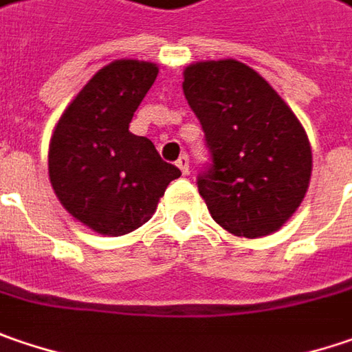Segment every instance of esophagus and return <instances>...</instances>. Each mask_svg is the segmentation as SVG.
Instances as JSON below:
<instances>
[{"mask_svg": "<svg viewBox=\"0 0 352 352\" xmlns=\"http://www.w3.org/2000/svg\"><path fill=\"white\" fill-rule=\"evenodd\" d=\"M176 166L182 170V174H184V176H188V174H190V158H188V154H182V156L178 158Z\"/></svg>", "mask_w": 352, "mask_h": 352, "instance_id": "obj_1", "label": "esophagus"}]
</instances>
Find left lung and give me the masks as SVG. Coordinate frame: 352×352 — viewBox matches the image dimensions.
<instances>
[{"instance_id": "obj_1", "label": "left lung", "mask_w": 352, "mask_h": 352, "mask_svg": "<svg viewBox=\"0 0 352 352\" xmlns=\"http://www.w3.org/2000/svg\"><path fill=\"white\" fill-rule=\"evenodd\" d=\"M182 89L212 156L198 176L212 218L239 237L277 232L311 180L313 156L299 118L267 80L236 59L188 65Z\"/></svg>"}]
</instances>
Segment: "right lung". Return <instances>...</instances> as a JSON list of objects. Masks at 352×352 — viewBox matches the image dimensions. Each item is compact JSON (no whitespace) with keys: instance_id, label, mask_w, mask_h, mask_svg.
<instances>
[{"instance_id":"obj_1","label":"right lung","mask_w":352,"mask_h":352,"mask_svg":"<svg viewBox=\"0 0 352 352\" xmlns=\"http://www.w3.org/2000/svg\"><path fill=\"white\" fill-rule=\"evenodd\" d=\"M148 61L102 67L59 118L49 142V180L63 208L102 236H124L152 218L180 170L146 136L129 131L156 80Z\"/></svg>"}]
</instances>
